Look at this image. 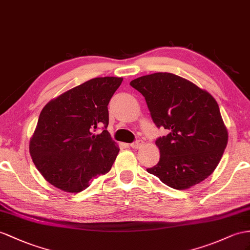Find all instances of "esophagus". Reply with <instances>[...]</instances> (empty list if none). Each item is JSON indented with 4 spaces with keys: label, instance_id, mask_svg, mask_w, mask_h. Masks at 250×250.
<instances>
[{
    "label": "esophagus",
    "instance_id": "34e87169",
    "mask_svg": "<svg viewBox=\"0 0 250 250\" xmlns=\"http://www.w3.org/2000/svg\"><path fill=\"white\" fill-rule=\"evenodd\" d=\"M143 145H144V142H143V140H136V142L132 143L130 146H132L133 149H139L140 146H142Z\"/></svg>",
    "mask_w": 250,
    "mask_h": 250
}]
</instances>
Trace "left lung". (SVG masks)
Masks as SVG:
<instances>
[{"mask_svg": "<svg viewBox=\"0 0 250 250\" xmlns=\"http://www.w3.org/2000/svg\"><path fill=\"white\" fill-rule=\"evenodd\" d=\"M146 99L157 127L168 134L155 142L159 162L146 169L167 186L185 190L215 170L228 143L219 104L207 91L170 73H155L130 82Z\"/></svg>", "mask_w": 250, "mask_h": 250, "instance_id": "1", "label": "left lung"}]
</instances>
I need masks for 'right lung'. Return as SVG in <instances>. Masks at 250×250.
<instances>
[{
	"label": "right lung",
	"mask_w": 250,
	"mask_h": 250,
	"mask_svg": "<svg viewBox=\"0 0 250 250\" xmlns=\"http://www.w3.org/2000/svg\"><path fill=\"white\" fill-rule=\"evenodd\" d=\"M123 80L91 79L43 107L29 153L42 176L56 188L77 193L111 170L119 148L106 131L107 104ZM98 126L104 131L94 134Z\"/></svg>",
	"instance_id": "1"
}]
</instances>
